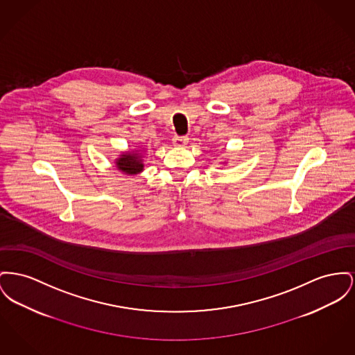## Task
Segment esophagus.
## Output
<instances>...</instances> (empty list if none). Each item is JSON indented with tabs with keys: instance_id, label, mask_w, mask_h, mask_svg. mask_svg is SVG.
I'll return each mask as SVG.
<instances>
[{
	"instance_id": "esophagus-1",
	"label": "esophagus",
	"mask_w": 355,
	"mask_h": 355,
	"mask_svg": "<svg viewBox=\"0 0 355 355\" xmlns=\"http://www.w3.org/2000/svg\"><path fill=\"white\" fill-rule=\"evenodd\" d=\"M188 137H184V135H175V137L173 138V144H174V146L185 147L188 145Z\"/></svg>"
}]
</instances>
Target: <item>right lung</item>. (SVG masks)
I'll use <instances>...</instances> for the list:
<instances>
[{
  "instance_id": "obj_1",
  "label": "right lung",
  "mask_w": 355,
  "mask_h": 355,
  "mask_svg": "<svg viewBox=\"0 0 355 355\" xmlns=\"http://www.w3.org/2000/svg\"><path fill=\"white\" fill-rule=\"evenodd\" d=\"M116 167L123 171L125 174H130V175H134V174H138L144 170V161H142V157L139 154V151H135V153H123L118 159H116Z\"/></svg>"
}]
</instances>
